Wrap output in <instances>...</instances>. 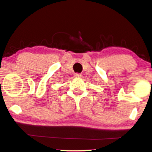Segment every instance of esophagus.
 <instances>
[{
  "mask_svg": "<svg viewBox=\"0 0 152 152\" xmlns=\"http://www.w3.org/2000/svg\"><path fill=\"white\" fill-rule=\"evenodd\" d=\"M74 77L76 78H80L82 77V75L79 74V73H75V74L74 75Z\"/></svg>",
  "mask_w": 152,
  "mask_h": 152,
  "instance_id": "34e87169",
  "label": "esophagus"
}]
</instances>
